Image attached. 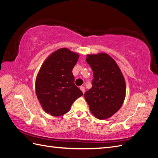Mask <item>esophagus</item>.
Returning a JSON list of instances; mask_svg holds the SVG:
<instances>
[{
    "label": "esophagus",
    "instance_id": "esophagus-1",
    "mask_svg": "<svg viewBox=\"0 0 158 158\" xmlns=\"http://www.w3.org/2000/svg\"><path fill=\"white\" fill-rule=\"evenodd\" d=\"M80 89H81V91L83 92V94H84V92H85V88L84 86H80Z\"/></svg>",
    "mask_w": 158,
    "mask_h": 158
}]
</instances>
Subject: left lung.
Here are the masks:
<instances>
[{
	"instance_id": "1",
	"label": "left lung",
	"mask_w": 158,
	"mask_h": 158,
	"mask_svg": "<svg viewBox=\"0 0 158 158\" xmlns=\"http://www.w3.org/2000/svg\"><path fill=\"white\" fill-rule=\"evenodd\" d=\"M86 62L94 73L92 87L84 94L91 113L107 119L117 113L126 96V83L116 62L108 54L87 55Z\"/></svg>"
}]
</instances>
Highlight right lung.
I'll use <instances>...</instances> for the list:
<instances>
[{
    "instance_id": "add662e5",
    "label": "right lung",
    "mask_w": 158,
    "mask_h": 158,
    "mask_svg": "<svg viewBox=\"0 0 158 158\" xmlns=\"http://www.w3.org/2000/svg\"><path fill=\"white\" fill-rule=\"evenodd\" d=\"M79 55L67 48L54 51L45 60L35 80V93L43 109L54 117L63 115L83 93L74 84L73 69Z\"/></svg>"
}]
</instances>
